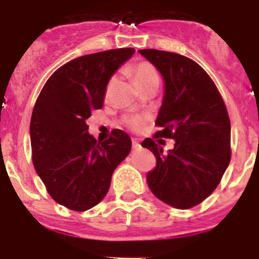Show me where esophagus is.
<instances>
[{
  "label": "esophagus",
  "instance_id": "1",
  "mask_svg": "<svg viewBox=\"0 0 259 259\" xmlns=\"http://www.w3.org/2000/svg\"><path fill=\"white\" fill-rule=\"evenodd\" d=\"M133 149H134V150H138V149L140 148V144H139V142H138V140H135V139H133Z\"/></svg>",
  "mask_w": 259,
  "mask_h": 259
}]
</instances>
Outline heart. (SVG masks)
I'll return each mask as SVG.
<instances>
[{
  "mask_svg": "<svg viewBox=\"0 0 259 259\" xmlns=\"http://www.w3.org/2000/svg\"><path fill=\"white\" fill-rule=\"evenodd\" d=\"M132 75L134 82L137 83L138 88L144 89L145 86H148L149 83L154 82V81H159V76L156 70L154 69L153 65H150L149 62H139V64L134 65L132 67ZM115 79H111L109 81L108 88L106 91H109L111 89V86L114 85ZM125 122L129 125L133 129H140L143 126V124L145 122L144 116H130L125 119Z\"/></svg>",
  "mask_w": 259,
  "mask_h": 259,
  "instance_id": "b5f03b06",
  "label": "heart"
}]
</instances>
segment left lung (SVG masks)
<instances>
[{"instance_id":"left-lung-1","label":"left lung","mask_w":259,"mask_h":259,"mask_svg":"<svg viewBox=\"0 0 259 259\" xmlns=\"http://www.w3.org/2000/svg\"><path fill=\"white\" fill-rule=\"evenodd\" d=\"M164 80L155 138L174 140L164 153L151 139L142 146L156 158L146 176L158 199L178 209L202 203L214 192L231 161V121L226 104L209 75L195 61L159 50H139ZM164 140H159V143Z\"/></svg>"}]
</instances>
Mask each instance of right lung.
<instances>
[{
  "instance_id": "add662e5",
  "label": "right lung",
  "mask_w": 259,
  "mask_h": 259,
  "mask_svg": "<svg viewBox=\"0 0 259 259\" xmlns=\"http://www.w3.org/2000/svg\"><path fill=\"white\" fill-rule=\"evenodd\" d=\"M134 52L108 50L71 60L50 76L36 100L30 124L33 166L52 199L69 209L99 204L130 153L126 133L113 130L110 139L98 142L86 120L103 108L111 76Z\"/></svg>"
}]
</instances>
